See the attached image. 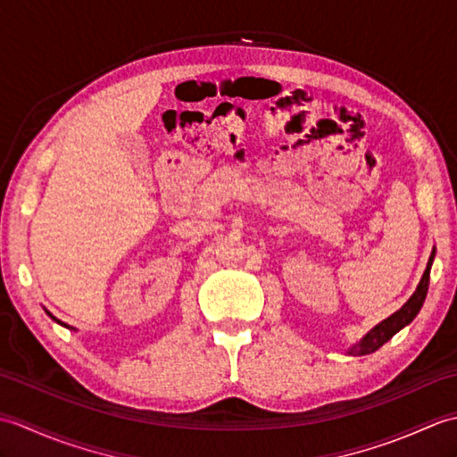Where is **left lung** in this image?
<instances>
[{"mask_svg":"<svg viewBox=\"0 0 457 457\" xmlns=\"http://www.w3.org/2000/svg\"><path fill=\"white\" fill-rule=\"evenodd\" d=\"M434 255H436V249L432 251V255L428 259V265H426V270H424V275L420 278L419 287H416L414 295L409 300H406V304L401 310H396V312L391 314L386 320H383L381 324H377L373 329H369V332L361 339H359L355 345H352V347L347 349L349 355H367V353L377 352V349L389 342V339L396 332H401L404 326H409L412 322V320L416 318V314L420 312L426 295H428L430 269H432Z\"/></svg>","mask_w":457,"mask_h":457,"instance_id":"obj_1","label":"left lung"}]
</instances>
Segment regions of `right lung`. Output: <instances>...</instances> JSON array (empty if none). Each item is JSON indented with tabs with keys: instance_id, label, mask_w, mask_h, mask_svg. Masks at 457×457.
Segmentation results:
<instances>
[{
	"instance_id": "add662e5",
	"label": "right lung",
	"mask_w": 457,
	"mask_h": 457,
	"mask_svg": "<svg viewBox=\"0 0 457 457\" xmlns=\"http://www.w3.org/2000/svg\"><path fill=\"white\" fill-rule=\"evenodd\" d=\"M48 316H51V314H48ZM51 318H53V320H56V318H54V316H51ZM56 322H61V320H56Z\"/></svg>"
}]
</instances>
